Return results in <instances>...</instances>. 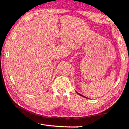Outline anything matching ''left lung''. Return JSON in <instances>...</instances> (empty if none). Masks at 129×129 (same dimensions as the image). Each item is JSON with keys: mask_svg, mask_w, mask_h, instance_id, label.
Listing matches in <instances>:
<instances>
[{"mask_svg": "<svg viewBox=\"0 0 129 129\" xmlns=\"http://www.w3.org/2000/svg\"><path fill=\"white\" fill-rule=\"evenodd\" d=\"M76 93H78V94H79V95H80V96H82V97H84V98H86V97H85V96H83V95H82V94H79V93H78V92H77V91H76Z\"/></svg>", "mask_w": 129, "mask_h": 129, "instance_id": "obj_1", "label": "left lung"}]
</instances>
